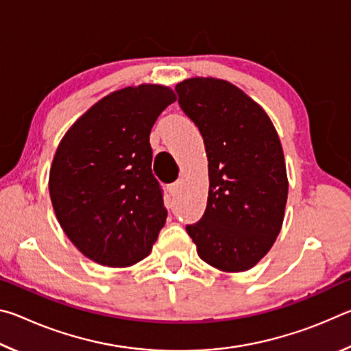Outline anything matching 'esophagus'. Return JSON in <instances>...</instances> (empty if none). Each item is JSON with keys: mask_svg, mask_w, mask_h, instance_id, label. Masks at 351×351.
<instances>
[{"mask_svg": "<svg viewBox=\"0 0 351 351\" xmlns=\"http://www.w3.org/2000/svg\"><path fill=\"white\" fill-rule=\"evenodd\" d=\"M180 189H181V182L176 181V182H173L170 186V193L171 195H178V192H180Z\"/></svg>", "mask_w": 351, "mask_h": 351, "instance_id": "34e87169", "label": "esophagus"}]
</instances>
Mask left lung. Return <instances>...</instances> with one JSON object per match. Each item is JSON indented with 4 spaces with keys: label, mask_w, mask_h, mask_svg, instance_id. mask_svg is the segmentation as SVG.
I'll list each match as a JSON object with an SVG mask.
<instances>
[{
    "label": "left lung",
    "mask_w": 351,
    "mask_h": 351,
    "mask_svg": "<svg viewBox=\"0 0 351 351\" xmlns=\"http://www.w3.org/2000/svg\"><path fill=\"white\" fill-rule=\"evenodd\" d=\"M178 104L204 139L209 197L186 230L201 260L226 272L251 269L274 245L283 223L288 178L269 117L232 83H178Z\"/></svg>",
    "instance_id": "obj_1"
}]
</instances>
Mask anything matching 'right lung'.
Returning <instances> with one entry per match:
<instances>
[{"instance_id":"obj_1","label":"right lung","mask_w":351,"mask_h":351,"mask_svg":"<svg viewBox=\"0 0 351 351\" xmlns=\"http://www.w3.org/2000/svg\"><path fill=\"white\" fill-rule=\"evenodd\" d=\"M175 100L167 86L123 88L88 110L57 148L52 207L73 245L99 265L138 263L162 229L167 209L152 171L150 132Z\"/></svg>"}]
</instances>
